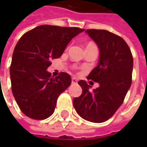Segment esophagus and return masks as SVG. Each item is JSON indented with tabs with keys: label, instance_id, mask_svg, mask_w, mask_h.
<instances>
[{
	"label": "esophagus",
	"instance_id": "obj_1",
	"mask_svg": "<svg viewBox=\"0 0 147 147\" xmlns=\"http://www.w3.org/2000/svg\"><path fill=\"white\" fill-rule=\"evenodd\" d=\"M77 82H78V81H77V79H76V78H75V77H73V78L71 79V82H72L73 84H76V83H77Z\"/></svg>",
	"mask_w": 147,
	"mask_h": 147
}]
</instances>
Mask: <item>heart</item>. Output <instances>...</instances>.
<instances>
[{
  "mask_svg": "<svg viewBox=\"0 0 147 147\" xmlns=\"http://www.w3.org/2000/svg\"><path fill=\"white\" fill-rule=\"evenodd\" d=\"M92 44H94V43H92V42H89V43L87 45V46H88V45H92Z\"/></svg>",
  "mask_w": 147,
  "mask_h": 147,
  "instance_id": "1",
  "label": "heart"
}]
</instances>
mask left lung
<instances>
[{
    "label": "left lung",
    "instance_id": "8db88e82",
    "mask_svg": "<svg viewBox=\"0 0 147 147\" xmlns=\"http://www.w3.org/2000/svg\"><path fill=\"white\" fill-rule=\"evenodd\" d=\"M85 32L100 49L98 65L87 78L98 82L100 87L91 92L85 81H79L82 93L74 99V108L83 119L103 123L121 106L131 86L133 56L122 37L105 30H87Z\"/></svg>",
    "mask_w": 147,
    "mask_h": 147
}]
</instances>
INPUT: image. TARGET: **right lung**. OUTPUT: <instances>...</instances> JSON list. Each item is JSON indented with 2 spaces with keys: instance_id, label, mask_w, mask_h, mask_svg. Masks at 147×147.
I'll return each instance as SVG.
<instances>
[{
  "instance_id": "right-lung-1",
  "label": "right lung",
  "mask_w": 147,
  "mask_h": 147,
  "mask_svg": "<svg viewBox=\"0 0 147 147\" xmlns=\"http://www.w3.org/2000/svg\"><path fill=\"white\" fill-rule=\"evenodd\" d=\"M84 30L77 27L40 25L19 39L10 66L12 92L22 112L43 120L54 111L57 100L71 83L69 74L53 77L47 69L59 58L71 39Z\"/></svg>"
}]
</instances>
